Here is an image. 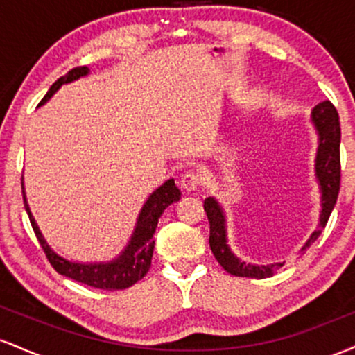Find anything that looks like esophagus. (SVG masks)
Returning <instances> with one entry per match:
<instances>
[{
	"mask_svg": "<svg viewBox=\"0 0 355 355\" xmlns=\"http://www.w3.org/2000/svg\"><path fill=\"white\" fill-rule=\"evenodd\" d=\"M182 189L187 190V191H193L198 189V185H200V175L197 172H193V170H187L185 173L182 175Z\"/></svg>",
	"mask_w": 355,
	"mask_h": 355,
	"instance_id": "1",
	"label": "esophagus"
}]
</instances>
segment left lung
I'll use <instances>...</instances> for the list:
<instances>
[{
  "mask_svg": "<svg viewBox=\"0 0 355 355\" xmlns=\"http://www.w3.org/2000/svg\"><path fill=\"white\" fill-rule=\"evenodd\" d=\"M312 123L315 126L317 135H319L315 177L320 185L322 210L319 227L312 232V235L305 242V245L300 248V252L307 250L319 239L324 227L327 225V220L331 217L340 190V123L339 113L331 101H322L312 110ZM203 209H205L210 222L209 243L211 254L229 274L235 277H250V279H266V277L274 275L277 268L284 266V262L270 263V266H252V263L242 262L239 257L234 255L229 243H227L225 214H223L220 203L214 197H209L203 202Z\"/></svg>",
  "mask_w": 355,
  "mask_h": 355,
  "instance_id": "left-lung-1",
  "label": "left lung"
}]
</instances>
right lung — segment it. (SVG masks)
<instances>
[{
  "label": "right lung",
  "instance_id": "right-lung-1",
  "mask_svg": "<svg viewBox=\"0 0 355 355\" xmlns=\"http://www.w3.org/2000/svg\"><path fill=\"white\" fill-rule=\"evenodd\" d=\"M89 70L87 67H78L73 68L67 73L64 76H61L51 85V88L48 89V93L44 95L42 103H46L48 100L58 92L61 85L71 83V81L78 80L80 76H87ZM23 187V183H21ZM180 190L175 185L173 178L166 180L164 185L158 187L148 197V200L145 202L144 209H141L140 215L137 218L135 230H133L132 239H130L128 245L125 247V250L121 252L116 259H113L112 262H100V263H80V262H70V260L63 259L56 254L53 248L48 245V242L40 232L38 225H36L33 215H31L30 205L26 202V195H24V187H23V202L24 209H26L28 217H30L31 227H33L36 239H38L40 245L46 254V259L50 260V263L56 272L61 275L68 277V279L76 280L85 285L95 288H103V291H123V288L132 287L133 284H137L138 280H141L148 272L150 266H152V257H153V247L155 240L153 234L157 229V223L160 215L164 214V210L170 203L180 200Z\"/></svg>",
  "mask_w": 355,
  "mask_h": 355
}]
</instances>
